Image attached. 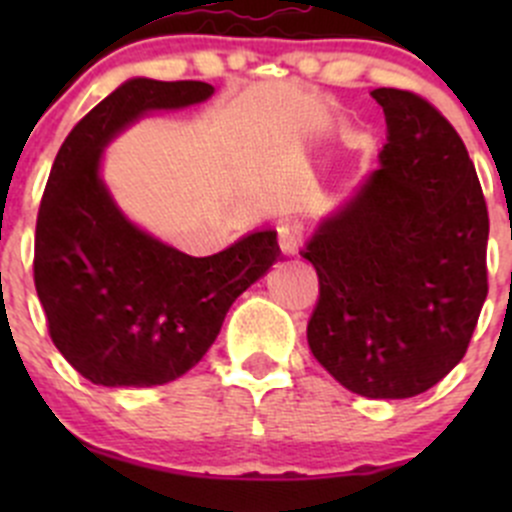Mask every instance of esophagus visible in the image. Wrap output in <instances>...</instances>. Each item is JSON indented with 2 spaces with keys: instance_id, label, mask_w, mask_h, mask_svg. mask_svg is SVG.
I'll use <instances>...</instances> for the list:
<instances>
[{
  "instance_id": "esophagus-1",
  "label": "esophagus",
  "mask_w": 512,
  "mask_h": 512,
  "mask_svg": "<svg viewBox=\"0 0 512 512\" xmlns=\"http://www.w3.org/2000/svg\"><path fill=\"white\" fill-rule=\"evenodd\" d=\"M277 240H280V250L285 255H294L304 242V227L299 223H282L277 227Z\"/></svg>"
}]
</instances>
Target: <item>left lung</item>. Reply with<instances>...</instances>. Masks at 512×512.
<instances>
[{"instance_id": "8db88e82", "label": "left lung", "mask_w": 512, "mask_h": 512, "mask_svg": "<svg viewBox=\"0 0 512 512\" xmlns=\"http://www.w3.org/2000/svg\"><path fill=\"white\" fill-rule=\"evenodd\" d=\"M379 170L302 250L319 275L314 359L354 394L409 399L466 356L488 294V208L456 128L426 98L374 89Z\"/></svg>"}]
</instances>
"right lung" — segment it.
<instances>
[{
    "instance_id": "obj_1",
    "label": "right lung",
    "mask_w": 512,
    "mask_h": 512,
    "mask_svg": "<svg viewBox=\"0 0 512 512\" xmlns=\"http://www.w3.org/2000/svg\"><path fill=\"white\" fill-rule=\"evenodd\" d=\"M205 81L131 79L66 136L36 218L34 285L49 337L91 384L160 386L193 369L230 304L280 257L257 230L210 257H190L138 230L108 195L98 165L116 133L153 108H183Z\"/></svg>"
}]
</instances>
